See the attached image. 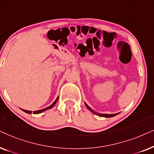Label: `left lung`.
<instances>
[{
  "instance_id": "1",
  "label": "left lung",
  "mask_w": 154,
  "mask_h": 154,
  "mask_svg": "<svg viewBox=\"0 0 154 154\" xmlns=\"http://www.w3.org/2000/svg\"><path fill=\"white\" fill-rule=\"evenodd\" d=\"M85 106H86V107H87V108L89 109V110L91 111V112H92L93 113H94V114H96V115H97V116H100V117H105V118H111V117H113V116H116V115H118L119 114V113H115V114H106V113H97V112H95V111H93L92 110V109L90 108V107L88 106V105L86 104V103L85 102Z\"/></svg>"
}]
</instances>
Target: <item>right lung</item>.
Returning <instances> with one entry per match:
<instances>
[{"mask_svg":"<svg viewBox=\"0 0 154 154\" xmlns=\"http://www.w3.org/2000/svg\"><path fill=\"white\" fill-rule=\"evenodd\" d=\"M58 99H59V97H57V98L55 100V101H54V102L52 103V104L50 105V106H48V107H46V108H45V109H41V110H38V111H33V113H34V114H38V113H42V112H43V111H46V110H48V109H52V107H53L54 105H55V104L57 103V100H58ZM22 110L23 111H24L25 113H29V114H31V113H32V111H27V110H24V109H22Z\"/></svg>","mask_w":154,"mask_h":154,"instance_id":"1","label":"right lung"}]
</instances>
